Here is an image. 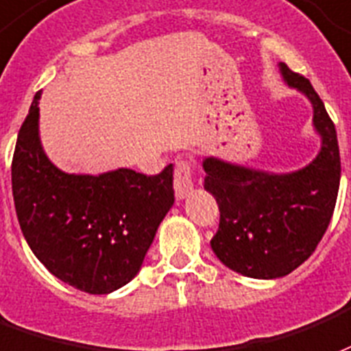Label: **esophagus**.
<instances>
[{"label": "esophagus", "instance_id": "1", "mask_svg": "<svg viewBox=\"0 0 351 351\" xmlns=\"http://www.w3.org/2000/svg\"><path fill=\"white\" fill-rule=\"evenodd\" d=\"M193 162L189 158L173 160V189L178 198H185L193 191Z\"/></svg>", "mask_w": 351, "mask_h": 351}]
</instances>
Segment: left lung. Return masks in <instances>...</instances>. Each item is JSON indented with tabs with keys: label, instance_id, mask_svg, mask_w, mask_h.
Instances as JSON below:
<instances>
[{
	"label": "left lung",
	"instance_id": "left-lung-1",
	"mask_svg": "<svg viewBox=\"0 0 351 351\" xmlns=\"http://www.w3.org/2000/svg\"><path fill=\"white\" fill-rule=\"evenodd\" d=\"M284 80L311 99L322 151L293 173H265L206 158L207 193L221 211L211 249L230 269L252 278H277L316 250L333 217L340 185V153L333 119L305 76L280 63Z\"/></svg>",
	"mask_w": 351,
	"mask_h": 351
}]
</instances>
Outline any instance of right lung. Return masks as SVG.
I'll return each instance as SVG.
<instances>
[{
  "mask_svg": "<svg viewBox=\"0 0 351 351\" xmlns=\"http://www.w3.org/2000/svg\"><path fill=\"white\" fill-rule=\"evenodd\" d=\"M35 95L12 155V196L33 254L52 275L88 293H110L140 271L158 224L173 204L172 166L145 176L58 170L39 142Z\"/></svg>",
  "mask_w": 351,
  "mask_h": 351,
  "instance_id": "1",
  "label": "right lung"
}]
</instances>
